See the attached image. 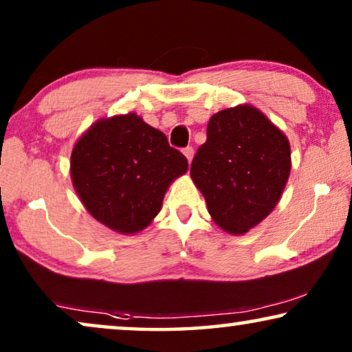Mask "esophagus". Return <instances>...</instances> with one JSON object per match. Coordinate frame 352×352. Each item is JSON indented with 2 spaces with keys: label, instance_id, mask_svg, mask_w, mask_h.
I'll return each mask as SVG.
<instances>
[{
  "label": "esophagus",
  "instance_id": "34e87169",
  "mask_svg": "<svg viewBox=\"0 0 352 352\" xmlns=\"http://www.w3.org/2000/svg\"><path fill=\"white\" fill-rule=\"evenodd\" d=\"M182 153H184V157L187 158V162H192V158H194V148L192 147H186L184 151H182Z\"/></svg>",
  "mask_w": 352,
  "mask_h": 352
}]
</instances>
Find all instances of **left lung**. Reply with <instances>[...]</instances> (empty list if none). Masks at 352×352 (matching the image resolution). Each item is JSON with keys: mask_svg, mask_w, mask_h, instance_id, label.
Returning a JSON list of instances; mask_svg holds the SVG:
<instances>
[{"mask_svg": "<svg viewBox=\"0 0 352 352\" xmlns=\"http://www.w3.org/2000/svg\"><path fill=\"white\" fill-rule=\"evenodd\" d=\"M290 170L285 133L259 109L240 104L210 118L206 142L192 160L190 177L216 226L242 235L276 208Z\"/></svg>", "mask_w": 352, "mask_h": 352, "instance_id": "8db88e82", "label": "left lung"}]
</instances>
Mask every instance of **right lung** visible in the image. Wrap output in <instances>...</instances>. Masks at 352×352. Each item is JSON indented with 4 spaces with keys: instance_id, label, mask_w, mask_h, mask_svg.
<instances>
[{
    "instance_id": "add662e5",
    "label": "right lung",
    "mask_w": 352,
    "mask_h": 352,
    "mask_svg": "<svg viewBox=\"0 0 352 352\" xmlns=\"http://www.w3.org/2000/svg\"><path fill=\"white\" fill-rule=\"evenodd\" d=\"M189 163L138 113L99 118L72 148L70 177L96 221L138 234L160 213L163 197Z\"/></svg>"
}]
</instances>
